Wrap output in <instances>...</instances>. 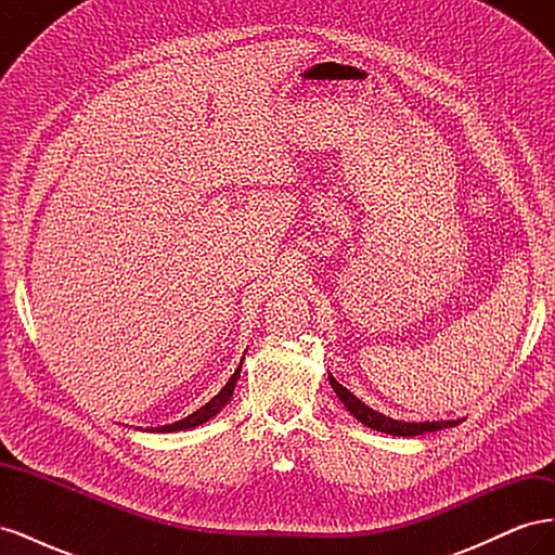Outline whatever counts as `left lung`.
I'll return each instance as SVG.
<instances>
[{
  "label": "left lung",
  "instance_id": "left-lung-1",
  "mask_svg": "<svg viewBox=\"0 0 555 555\" xmlns=\"http://www.w3.org/2000/svg\"><path fill=\"white\" fill-rule=\"evenodd\" d=\"M328 382L333 386L335 396L340 398V402L347 408V412L351 416H357L363 426L379 430V433H386V435H398V438H414V435L435 433V430H442V428H453V426H459L463 422V418H444V422H398V418H391V416H386V414H382L373 408H367L365 402H361L354 393L347 391L345 386L333 375H328Z\"/></svg>",
  "mask_w": 555,
  "mask_h": 555
}]
</instances>
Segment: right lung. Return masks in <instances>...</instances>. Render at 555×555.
I'll list each match as a JSON object with an SVG mask.
<instances>
[{
	"label": "right lung",
	"instance_id": "1",
	"mask_svg": "<svg viewBox=\"0 0 555 555\" xmlns=\"http://www.w3.org/2000/svg\"><path fill=\"white\" fill-rule=\"evenodd\" d=\"M243 359H245V357H243ZM241 367H243V361H241V365L236 367V373H233V375L229 377V382L222 386L220 393H217L215 398H210L204 408H198V410L192 412L190 416L180 418V422L166 424V426H150V428H145V430H150V433H178V430H190V428H196V426H201V424H206L208 418H212L217 412H222V410L229 405V400H231V396H233V389H236V382H238V377H241Z\"/></svg>",
	"mask_w": 555,
	"mask_h": 555
}]
</instances>
